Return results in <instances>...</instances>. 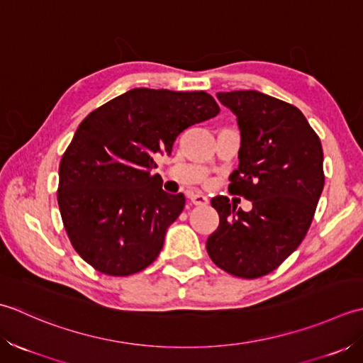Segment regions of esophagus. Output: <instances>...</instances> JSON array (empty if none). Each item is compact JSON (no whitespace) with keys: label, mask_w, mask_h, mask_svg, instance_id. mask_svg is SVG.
Masks as SVG:
<instances>
[{"label":"esophagus","mask_w":363,"mask_h":363,"mask_svg":"<svg viewBox=\"0 0 363 363\" xmlns=\"http://www.w3.org/2000/svg\"><path fill=\"white\" fill-rule=\"evenodd\" d=\"M191 202L194 203V205H199V206H202V205H206L208 203V199H206L205 196H202V194H192L191 197Z\"/></svg>","instance_id":"1"}]
</instances>
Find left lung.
<instances>
[{
    "mask_svg": "<svg viewBox=\"0 0 363 363\" xmlns=\"http://www.w3.org/2000/svg\"><path fill=\"white\" fill-rule=\"evenodd\" d=\"M241 131L232 194L252 202L236 210L228 197L211 199L219 227L206 240L213 263L236 277L274 271L304 240L324 186L323 147L301 111L257 91L218 92Z\"/></svg>",
    "mask_w": 363,
    "mask_h": 363,
    "instance_id": "8db88e82",
    "label": "left lung"
}]
</instances>
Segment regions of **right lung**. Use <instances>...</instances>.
I'll list each match as a JSON object with an SVG mask.
<instances>
[{
  "instance_id": "add662e5",
  "label": "right lung",
  "mask_w": 363,
  "mask_h": 363,
  "mask_svg": "<svg viewBox=\"0 0 363 363\" xmlns=\"http://www.w3.org/2000/svg\"><path fill=\"white\" fill-rule=\"evenodd\" d=\"M219 114L210 94L138 87L92 111L59 164L57 203L72 246L108 276L152 264L184 196L152 174L182 131Z\"/></svg>"
}]
</instances>
